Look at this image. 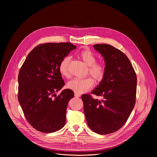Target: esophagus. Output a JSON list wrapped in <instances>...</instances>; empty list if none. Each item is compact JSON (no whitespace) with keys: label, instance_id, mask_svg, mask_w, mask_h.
<instances>
[{"label":"esophagus","instance_id":"esophagus-1","mask_svg":"<svg viewBox=\"0 0 157 157\" xmlns=\"http://www.w3.org/2000/svg\"><path fill=\"white\" fill-rule=\"evenodd\" d=\"M74 95H75V97H79L80 96H81V95L80 94H78V93H74Z\"/></svg>","mask_w":157,"mask_h":157}]
</instances>
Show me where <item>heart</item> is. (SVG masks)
<instances>
[{
	"mask_svg": "<svg viewBox=\"0 0 157 157\" xmlns=\"http://www.w3.org/2000/svg\"><path fill=\"white\" fill-rule=\"evenodd\" d=\"M81 58L88 66V72L97 81H101L105 74V67L102 62H96V56L89 49H83L79 53ZM70 57L65 56L59 64V72L63 77L69 76V64ZM94 85V79L90 77L84 78H74L69 81L67 87L74 92L83 94L91 89Z\"/></svg>",
	"mask_w": 157,
	"mask_h": 157,
	"instance_id": "obj_1",
	"label": "heart"
}]
</instances>
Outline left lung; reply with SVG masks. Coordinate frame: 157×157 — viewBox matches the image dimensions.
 I'll use <instances>...</instances> for the list:
<instances>
[{"label":"left lung","instance_id":"obj_1","mask_svg":"<svg viewBox=\"0 0 157 157\" xmlns=\"http://www.w3.org/2000/svg\"><path fill=\"white\" fill-rule=\"evenodd\" d=\"M105 61L104 76L92 94L101 96L95 99L91 95L81 96L89 128L105 135L114 132L127 121L135 103L137 77L128 57L119 49L106 44L94 45Z\"/></svg>","mask_w":157,"mask_h":157}]
</instances>
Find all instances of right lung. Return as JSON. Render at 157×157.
Masks as SVG:
<instances>
[{
	"label": "right lung",
	"mask_w": 157,
	"mask_h": 157,
	"mask_svg": "<svg viewBox=\"0 0 157 157\" xmlns=\"http://www.w3.org/2000/svg\"><path fill=\"white\" fill-rule=\"evenodd\" d=\"M76 48L70 43L39 44L29 53L20 70L18 101L28 122L41 132L52 133L65 125L67 106L74 95L70 89L55 94L65 85L59 67Z\"/></svg>",
	"instance_id": "obj_1"
}]
</instances>
